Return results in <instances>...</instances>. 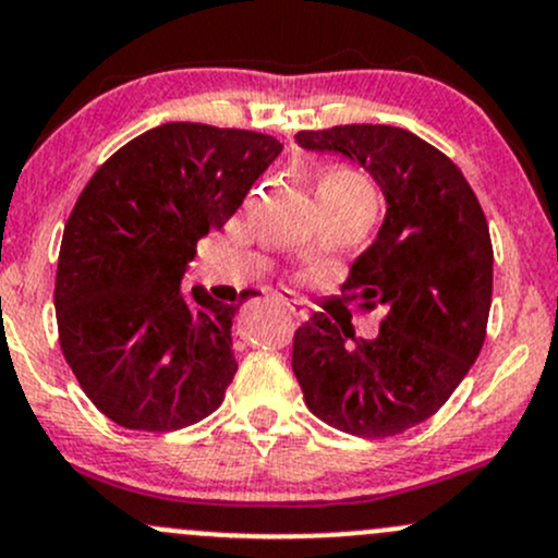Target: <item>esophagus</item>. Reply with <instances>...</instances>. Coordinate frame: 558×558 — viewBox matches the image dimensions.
Instances as JSON below:
<instances>
[{"label": "esophagus", "mask_w": 558, "mask_h": 558, "mask_svg": "<svg viewBox=\"0 0 558 558\" xmlns=\"http://www.w3.org/2000/svg\"><path fill=\"white\" fill-rule=\"evenodd\" d=\"M278 302L283 304V307H289L291 313L296 315V318H307V307H304L302 302H299V299H294V296H286V294H278Z\"/></svg>", "instance_id": "esophagus-1"}]
</instances>
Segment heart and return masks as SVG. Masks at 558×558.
<instances>
[{
	"label": "heart",
	"mask_w": 558,
	"mask_h": 558,
	"mask_svg": "<svg viewBox=\"0 0 558 558\" xmlns=\"http://www.w3.org/2000/svg\"><path fill=\"white\" fill-rule=\"evenodd\" d=\"M318 190H342V192H372L368 190L366 181L361 175H355L353 171H328L324 179H320Z\"/></svg>",
	"instance_id": "b5f03b06"
}]
</instances>
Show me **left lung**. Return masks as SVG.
I'll list each match as a JSON object with an SVG mask.
<instances>
[{"mask_svg":"<svg viewBox=\"0 0 558 558\" xmlns=\"http://www.w3.org/2000/svg\"><path fill=\"white\" fill-rule=\"evenodd\" d=\"M294 138L348 157L383 190L385 221L344 286L387 315L377 337L361 339L315 313L296 328L291 368L315 417L353 436H396L433 417L481 353L495 264L484 210L460 168L403 128Z\"/></svg>","mask_w":558,"mask_h":558,"instance_id":"8db88e82","label":"left lung"}]
</instances>
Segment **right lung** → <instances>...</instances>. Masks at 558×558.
Listing matches in <instances>:
<instances>
[{"label": "right lung", "instance_id": "obj_1", "mask_svg": "<svg viewBox=\"0 0 558 558\" xmlns=\"http://www.w3.org/2000/svg\"><path fill=\"white\" fill-rule=\"evenodd\" d=\"M280 151L264 133L166 122L87 181L63 227L56 315L63 357L111 422L179 430L225 401L238 304L203 286L186 296L181 280Z\"/></svg>", "mask_w": 558, "mask_h": 558}]
</instances>
